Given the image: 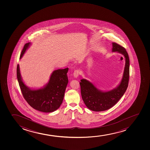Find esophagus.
Listing matches in <instances>:
<instances>
[{"instance_id": "obj_1", "label": "esophagus", "mask_w": 150, "mask_h": 150, "mask_svg": "<svg viewBox=\"0 0 150 150\" xmlns=\"http://www.w3.org/2000/svg\"><path fill=\"white\" fill-rule=\"evenodd\" d=\"M79 73H80V71L79 70H75L73 73V75L74 76V78H78V76H79Z\"/></svg>"}]
</instances>
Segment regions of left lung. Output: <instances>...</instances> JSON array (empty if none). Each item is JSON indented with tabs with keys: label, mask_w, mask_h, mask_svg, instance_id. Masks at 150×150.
<instances>
[{
	"label": "left lung",
	"mask_w": 150,
	"mask_h": 150,
	"mask_svg": "<svg viewBox=\"0 0 150 150\" xmlns=\"http://www.w3.org/2000/svg\"><path fill=\"white\" fill-rule=\"evenodd\" d=\"M112 52L124 55L125 66L121 82L112 90L103 91L98 89L87 79H81L79 83L83 101L90 110L104 111L115 105L126 92L128 86L129 75V60L126 49L115 42L112 43Z\"/></svg>",
	"instance_id": "1"
}]
</instances>
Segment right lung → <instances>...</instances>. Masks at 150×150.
Returning a JSON list of instances; mask_svg holds the SVG:
<instances>
[{"label":"right lung","mask_w":150,"mask_h":150,"mask_svg":"<svg viewBox=\"0 0 150 150\" xmlns=\"http://www.w3.org/2000/svg\"><path fill=\"white\" fill-rule=\"evenodd\" d=\"M31 45V42H28L24 45L20 59ZM68 71L69 68L54 71L50 75L48 83L43 87L33 88L24 83L21 76L19 64H17V81L25 100L32 108L40 112H51L57 110L62 103L69 82Z\"/></svg>","instance_id":"add662e5"}]
</instances>
